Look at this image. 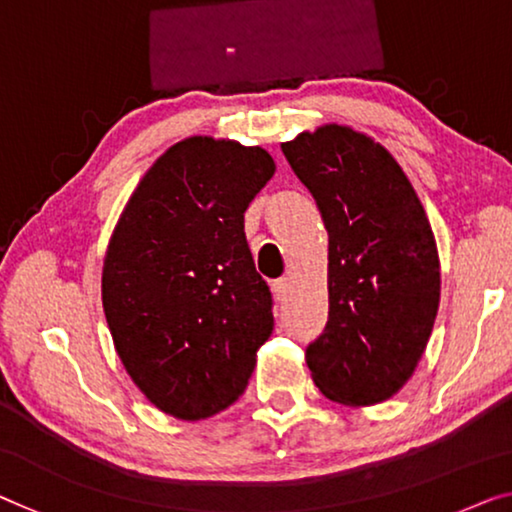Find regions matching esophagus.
Masks as SVG:
<instances>
[{
    "label": "esophagus",
    "instance_id": "34e87169",
    "mask_svg": "<svg viewBox=\"0 0 512 512\" xmlns=\"http://www.w3.org/2000/svg\"><path fill=\"white\" fill-rule=\"evenodd\" d=\"M289 289H292V285H289L287 278H280L273 282V296H276L278 301H285L289 296Z\"/></svg>",
    "mask_w": 512,
    "mask_h": 512
}]
</instances>
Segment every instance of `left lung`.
<instances>
[{"label": "left lung", "mask_w": 512, "mask_h": 512, "mask_svg": "<svg viewBox=\"0 0 512 512\" xmlns=\"http://www.w3.org/2000/svg\"><path fill=\"white\" fill-rule=\"evenodd\" d=\"M329 232V324L305 352L326 398L370 407L414 375L441 296L430 220L391 151L352 126L282 142Z\"/></svg>", "instance_id": "obj_1"}]
</instances>
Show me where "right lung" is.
<instances>
[{
  "label": "right lung",
  "instance_id": "right-lung-1",
  "mask_svg": "<svg viewBox=\"0 0 512 512\" xmlns=\"http://www.w3.org/2000/svg\"><path fill=\"white\" fill-rule=\"evenodd\" d=\"M276 172L262 147L193 135L144 172L103 257L101 299L124 370L181 421L241 398L273 331L243 213Z\"/></svg>",
  "mask_w": 512,
  "mask_h": 512
}]
</instances>
